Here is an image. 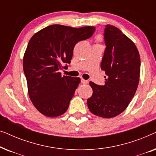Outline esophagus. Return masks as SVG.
<instances>
[{
    "label": "esophagus",
    "mask_w": 156,
    "mask_h": 156,
    "mask_svg": "<svg viewBox=\"0 0 156 156\" xmlns=\"http://www.w3.org/2000/svg\"><path fill=\"white\" fill-rule=\"evenodd\" d=\"M81 82H82V84H88V83H89V81L88 80H84V79H82V80H81Z\"/></svg>",
    "instance_id": "esophagus-1"
}]
</instances>
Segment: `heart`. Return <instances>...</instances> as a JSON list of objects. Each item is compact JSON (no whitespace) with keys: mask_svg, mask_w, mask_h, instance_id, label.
Masks as SVG:
<instances>
[{"mask_svg":"<svg viewBox=\"0 0 156 156\" xmlns=\"http://www.w3.org/2000/svg\"><path fill=\"white\" fill-rule=\"evenodd\" d=\"M97 40L98 42H101V40H102V37H101V35L97 36Z\"/></svg>","mask_w":156,"mask_h":156,"instance_id":"1","label":"heart"}]
</instances>
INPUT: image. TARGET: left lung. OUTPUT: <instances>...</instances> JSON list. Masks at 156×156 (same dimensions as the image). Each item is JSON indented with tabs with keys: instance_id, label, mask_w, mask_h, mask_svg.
<instances>
[{
	"instance_id": "8db88e82",
	"label": "left lung",
	"mask_w": 156,
	"mask_h": 156,
	"mask_svg": "<svg viewBox=\"0 0 156 156\" xmlns=\"http://www.w3.org/2000/svg\"><path fill=\"white\" fill-rule=\"evenodd\" d=\"M106 49L101 63L105 84L89 82L93 94L87 99L90 112L102 118H113L122 113L131 101L140 77V59L134 42L116 27L106 25Z\"/></svg>"
}]
</instances>
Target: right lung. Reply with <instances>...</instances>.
<instances>
[{
  "instance_id": "right-lung-1",
  "label": "right lung",
  "mask_w": 156,
  "mask_h": 156,
  "mask_svg": "<svg viewBox=\"0 0 156 156\" xmlns=\"http://www.w3.org/2000/svg\"><path fill=\"white\" fill-rule=\"evenodd\" d=\"M95 27L74 28L52 25L33 35L23 57V70L33 105L48 117L62 115L80 83V77L62 76L75 44L93 35Z\"/></svg>"
}]
</instances>
